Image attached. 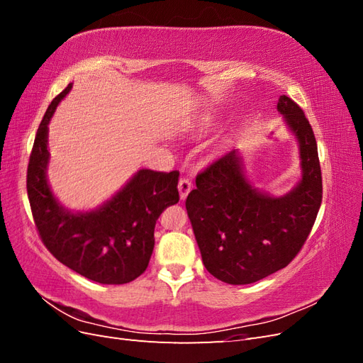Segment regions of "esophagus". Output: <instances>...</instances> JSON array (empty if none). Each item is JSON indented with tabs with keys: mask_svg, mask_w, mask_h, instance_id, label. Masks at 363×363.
Masks as SVG:
<instances>
[{
	"mask_svg": "<svg viewBox=\"0 0 363 363\" xmlns=\"http://www.w3.org/2000/svg\"><path fill=\"white\" fill-rule=\"evenodd\" d=\"M192 189V183L188 179H182L179 182V192H180V200H186V196Z\"/></svg>",
	"mask_w": 363,
	"mask_h": 363,
	"instance_id": "esophagus-1",
	"label": "esophagus"
}]
</instances>
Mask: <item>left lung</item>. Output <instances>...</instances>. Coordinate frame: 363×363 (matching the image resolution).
<instances>
[{
    "label": "left lung",
    "mask_w": 363,
    "mask_h": 363,
    "mask_svg": "<svg viewBox=\"0 0 363 363\" xmlns=\"http://www.w3.org/2000/svg\"><path fill=\"white\" fill-rule=\"evenodd\" d=\"M277 112L298 144L301 177L283 195L252 184L238 150L196 175L186 199L206 269L228 284H250L284 268L309 236L323 200L313 130L298 104L281 95Z\"/></svg>",
    "instance_id": "left-lung-1"
}]
</instances>
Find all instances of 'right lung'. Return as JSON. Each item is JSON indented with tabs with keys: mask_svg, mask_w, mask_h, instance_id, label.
Here are the masks:
<instances>
[{
	"mask_svg": "<svg viewBox=\"0 0 363 363\" xmlns=\"http://www.w3.org/2000/svg\"><path fill=\"white\" fill-rule=\"evenodd\" d=\"M72 83L48 106L38 128L27 169V192L42 242L65 267L103 284H124L148 267L155 227L168 206L179 203V171L139 169L112 199L92 211H69L52 194L48 124Z\"/></svg>",
	"mask_w": 363,
	"mask_h": 363,
	"instance_id": "right-lung-1",
	"label": "right lung"
}]
</instances>
